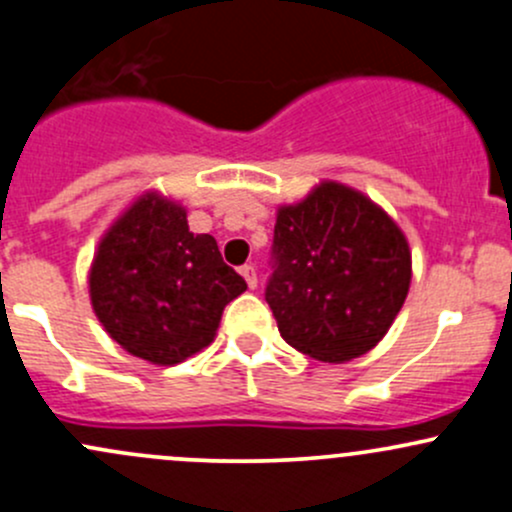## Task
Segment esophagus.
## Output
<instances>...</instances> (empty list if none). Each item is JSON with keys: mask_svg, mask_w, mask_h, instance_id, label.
Wrapping results in <instances>:
<instances>
[{"mask_svg": "<svg viewBox=\"0 0 512 512\" xmlns=\"http://www.w3.org/2000/svg\"><path fill=\"white\" fill-rule=\"evenodd\" d=\"M240 274H242V277H245L247 287H250V289L257 287V272H255V267H252V265H242V267H240Z\"/></svg>", "mask_w": 512, "mask_h": 512, "instance_id": "34e87169", "label": "esophagus"}]
</instances>
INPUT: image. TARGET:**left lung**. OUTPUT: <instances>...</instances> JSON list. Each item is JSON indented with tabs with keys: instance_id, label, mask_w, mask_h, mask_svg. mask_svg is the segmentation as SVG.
Listing matches in <instances>:
<instances>
[{
	"instance_id": "left-lung-1",
	"label": "left lung",
	"mask_w": 512,
	"mask_h": 512,
	"mask_svg": "<svg viewBox=\"0 0 512 512\" xmlns=\"http://www.w3.org/2000/svg\"><path fill=\"white\" fill-rule=\"evenodd\" d=\"M412 252L378 203L321 181L279 206L265 299L284 341L324 363L378 346L410 292Z\"/></svg>"
}]
</instances>
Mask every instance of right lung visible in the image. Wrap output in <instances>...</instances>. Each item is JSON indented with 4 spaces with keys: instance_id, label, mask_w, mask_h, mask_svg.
I'll return each instance as SVG.
<instances>
[{
    "instance_id": "1",
    "label": "right lung",
    "mask_w": 512,
    "mask_h": 512,
    "mask_svg": "<svg viewBox=\"0 0 512 512\" xmlns=\"http://www.w3.org/2000/svg\"><path fill=\"white\" fill-rule=\"evenodd\" d=\"M88 284L112 341L154 365L184 363L211 346L225 304L247 289L213 235H193L186 208L157 191L107 228Z\"/></svg>"
}]
</instances>
